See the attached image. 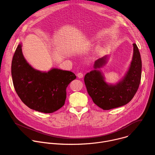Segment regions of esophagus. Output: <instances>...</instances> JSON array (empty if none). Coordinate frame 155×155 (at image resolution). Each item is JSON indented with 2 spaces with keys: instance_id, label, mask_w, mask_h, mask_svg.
<instances>
[{
  "instance_id": "1",
  "label": "esophagus",
  "mask_w": 155,
  "mask_h": 155,
  "mask_svg": "<svg viewBox=\"0 0 155 155\" xmlns=\"http://www.w3.org/2000/svg\"><path fill=\"white\" fill-rule=\"evenodd\" d=\"M77 76L79 78H82L84 77V74L82 73H78L77 74Z\"/></svg>"
}]
</instances>
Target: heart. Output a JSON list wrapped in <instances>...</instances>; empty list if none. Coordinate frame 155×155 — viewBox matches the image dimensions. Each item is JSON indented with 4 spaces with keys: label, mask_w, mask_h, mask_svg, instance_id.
Instances as JSON below:
<instances>
[{
    "label": "heart",
    "mask_w": 155,
    "mask_h": 155,
    "mask_svg": "<svg viewBox=\"0 0 155 155\" xmlns=\"http://www.w3.org/2000/svg\"><path fill=\"white\" fill-rule=\"evenodd\" d=\"M103 52H104V49L103 48H98L96 51H95V54L97 56H101L103 54Z\"/></svg>",
    "instance_id": "heart-1"
}]
</instances>
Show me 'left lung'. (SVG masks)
I'll use <instances>...</instances> for the list:
<instances>
[{"instance_id": "8db88e82", "label": "left lung", "mask_w": 155, "mask_h": 155, "mask_svg": "<svg viewBox=\"0 0 155 155\" xmlns=\"http://www.w3.org/2000/svg\"><path fill=\"white\" fill-rule=\"evenodd\" d=\"M132 60L126 73L116 84L107 83L101 70L107 63L109 55L95 61L94 70L87 73L84 82L94 103L104 110L124 106L135 95L139 88L142 72V60L137 45H133Z\"/></svg>"}]
</instances>
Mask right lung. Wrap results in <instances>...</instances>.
Returning a JSON list of instances; mask_svg holds the SVG:
<instances>
[{
	"label": "right lung",
	"instance_id": "obj_1",
	"mask_svg": "<svg viewBox=\"0 0 155 155\" xmlns=\"http://www.w3.org/2000/svg\"><path fill=\"white\" fill-rule=\"evenodd\" d=\"M22 46L20 43L12 62V79L18 95L31 109L43 113L57 110L64 105L66 89L76 75L55 68L48 72L34 68L24 58Z\"/></svg>",
	"mask_w": 155,
	"mask_h": 155
}]
</instances>
